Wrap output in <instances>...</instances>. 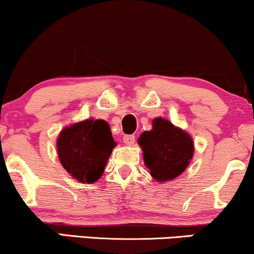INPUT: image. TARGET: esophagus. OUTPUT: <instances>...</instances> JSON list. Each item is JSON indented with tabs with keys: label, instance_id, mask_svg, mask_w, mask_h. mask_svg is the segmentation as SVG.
<instances>
[{
	"label": "esophagus",
	"instance_id": "34e87169",
	"mask_svg": "<svg viewBox=\"0 0 254 254\" xmlns=\"http://www.w3.org/2000/svg\"><path fill=\"white\" fill-rule=\"evenodd\" d=\"M123 142L127 144V145H132L134 143V136L133 134H127V136H124Z\"/></svg>",
	"mask_w": 254,
	"mask_h": 254
}]
</instances>
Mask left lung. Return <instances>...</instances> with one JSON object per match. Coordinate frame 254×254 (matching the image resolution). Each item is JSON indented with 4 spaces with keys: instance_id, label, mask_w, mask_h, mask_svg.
Here are the masks:
<instances>
[{
    "instance_id": "obj_1",
    "label": "left lung",
    "mask_w": 254,
    "mask_h": 254,
    "mask_svg": "<svg viewBox=\"0 0 254 254\" xmlns=\"http://www.w3.org/2000/svg\"><path fill=\"white\" fill-rule=\"evenodd\" d=\"M144 164L159 183L173 181L181 176L193 158L194 144L185 130L162 117L152 121V129L138 138Z\"/></svg>"
}]
</instances>
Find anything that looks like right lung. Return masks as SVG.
Instances as JSON below:
<instances>
[{"instance_id":"add662e5","label":"right lung","mask_w":254,"mask_h":254,"mask_svg":"<svg viewBox=\"0 0 254 254\" xmlns=\"http://www.w3.org/2000/svg\"><path fill=\"white\" fill-rule=\"evenodd\" d=\"M56 145L66 172L76 181L92 184L103 175L116 142L108 122L88 118L62 129Z\"/></svg>"}]
</instances>
